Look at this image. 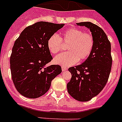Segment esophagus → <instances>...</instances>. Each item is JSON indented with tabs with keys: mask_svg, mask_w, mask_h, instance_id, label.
I'll return each instance as SVG.
<instances>
[{
	"mask_svg": "<svg viewBox=\"0 0 122 122\" xmlns=\"http://www.w3.org/2000/svg\"><path fill=\"white\" fill-rule=\"evenodd\" d=\"M61 69H62V71H66L67 69V68L66 67H65V66H61Z\"/></svg>",
	"mask_w": 122,
	"mask_h": 122,
	"instance_id": "obj_1",
	"label": "esophagus"
}]
</instances>
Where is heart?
Segmentation results:
<instances>
[{
  "mask_svg": "<svg viewBox=\"0 0 122 122\" xmlns=\"http://www.w3.org/2000/svg\"><path fill=\"white\" fill-rule=\"evenodd\" d=\"M63 43L67 44L66 53L57 55L54 59L56 64L63 66H69L78 61H84L90 56L94 45V38L89 33L82 30L71 28L62 33L61 38L56 34H53L47 41V47L53 54H57L63 49Z\"/></svg>",
  "mask_w": 122,
  "mask_h": 122,
  "instance_id": "1",
  "label": "heart"
}]
</instances>
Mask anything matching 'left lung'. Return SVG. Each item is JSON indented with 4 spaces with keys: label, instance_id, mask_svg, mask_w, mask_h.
<instances>
[{
    "label": "left lung",
    "instance_id": "8db88e82",
    "mask_svg": "<svg viewBox=\"0 0 122 122\" xmlns=\"http://www.w3.org/2000/svg\"><path fill=\"white\" fill-rule=\"evenodd\" d=\"M76 25L90 30L94 45L92 53L84 62L69 68L72 77L67 83V89L74 99L87 102L97 96L108 81L112 63L111 45L104 30L97 25L89 21Z\"/></svg>",
    "mask_w": 122,
    "mask_h": 122
}]
</instances>
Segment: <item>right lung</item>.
<instances>
[{"label": "right lung", "mask_w": 122, "mask_h": 122, "mask_svg": "<svg viewBox=\"0 0 122 122\" xmlns=\"http://www.w3.org/2000/svg\"><path fill=\"white\" fill-rule=\"evenodd\" d=\"M64 25L38 21L25 28L15 41L10 58L11 74L24 97L35 99L44 95L62 71L59 65L46 66L53 59L47 41Z\"/></svg>", "instance_id": "obj_1"}]
</instances>
